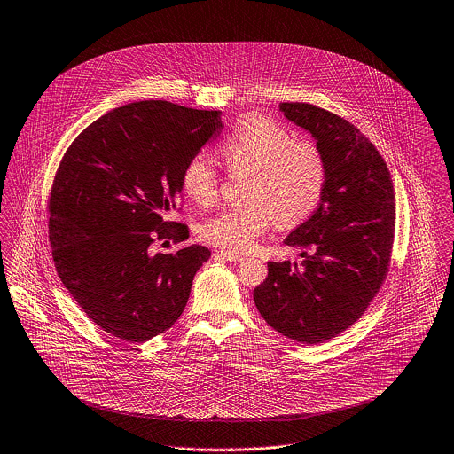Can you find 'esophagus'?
<instances>
[{
  "label": "esophagus",
  "mask_w": 454,
  "mask_h": 454,
  "mask_svg": "<svg viewBox=\"0 0 454 454\" xmlns=\"http://www.w3.org/2000/svg\"><path fill=\"white\" fill-rule=\"evenodd\" d=\"M217 256L223 258V260H228V262H244L246 260L242 254H235V253H230V251H219Z\"/></svg>",
  "instance_id": "esophagus-1"
}]
</instances>
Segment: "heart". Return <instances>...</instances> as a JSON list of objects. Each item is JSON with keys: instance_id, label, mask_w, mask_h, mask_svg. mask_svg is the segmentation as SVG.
Returning a JSON list of instances; mask_svg holds the SVG:
<instances>
[{"instance_id": "heart-1", "label": "heart", "mask_w": 454, "mask_h": 454, "mask_svg": "<svg viewBox=\"0 0 454 454\" xmlns=\"http://www.w3.org/2000/svg\"><path fill=\"white\" fill-rule=\"evenodd\" d=\"M230 172L249 174L246 205L207 219L200 237L217 247L246 253L269 230L273 219L289 228L305 221L319 205L326 185V161L310 140L270 119H251L221 144ZM184 192L198 205H212L219 176L205 153L194 154L182 172Z\"/></svg>"}]
</instances>
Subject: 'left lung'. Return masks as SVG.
Wrapping results in <instances>:
<instances>
[{
  "label": "left lung",
  "mask_w": 454,
  "mask_h": 454,
  "mask_svg": "<svg viewBox=\"0 0 454 454\" xmlns=\"http://www.w3.org/2000/svg\"><path fill=\"white\" fill-rule=\"evenodd\" d=\"M278 110L316 140L326 185L314 214L284 240L303 262H270L254 303L284 337L321 344L362 317L386 278L395 189L386 161L355 124L309 103Z\"/></svg>",
  "instance_id": "8db88e82"
}]
</instances>
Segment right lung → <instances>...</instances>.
Here are the masks:
<instances>
[{"label":"right lung","instance_id":"1","mask_svg":"<svg viewBox=\"0 0 454 454\" xmlns=\"http://www.w3.org/2000/svg\"><path fill=\"white\" fill-rule=\"evenodd\" d=\"M223 128L219 110L149 99L114 108L68 147L49 200V240L58 275L101 330L126 342L167 332L184 312L194 273L210 251L182 242L167 221L182 196L187 161Z\"/></svg>","mask_w":454,"mask_h":454}]
</instances>
